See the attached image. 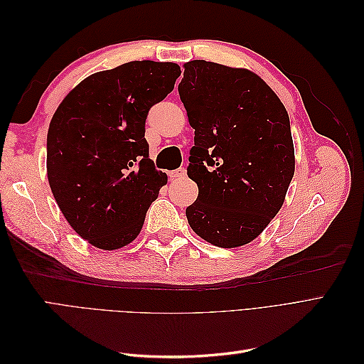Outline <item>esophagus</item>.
Masks as SVG:
<instances>
[{
    "instance_id": "esophagus-1",
    "label": "esophagus",
    "mask_w": 364,
    "mask_h": 364,
    "mask_svg": "<svg viewBox=\"0 0 364 364\" xmlns=\"http://www.w3.org/2000/svg\"><path fill=\"white\" fill-rule=\"evenodd\" d=\"M168 176L171 179H182L185 176V168H178V170H173L168 173Z\"/></svg>"
}]
</instances>
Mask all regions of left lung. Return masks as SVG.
Masks as SVG:
<instances>
[{
    "label": "left lung",
    "instance_id": "1",
    "mask_svg": "<svg viewBox=\"0 0 364 364\" xmlns=\"http://www.w3.org/2000/svg\"><path fill=\"white\" fill-rule=\"evenodd\" d=\"M179 95L194 129L186 208L194 232L218 247L255 240L281 209L294 174L290 118L259 75L206 60L183 65Z\"/></svg>",
    "mask_w": 364,
    "mask_h": 364
}]
</instances>
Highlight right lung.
Wrapping results in <instances>:
<instances>
[{"mask_svg":"<svg viewBox=\"0 0 364 364\" xmlns=\"http://www.w3.org/2000/svg\"><path fill=\"white\" fill-rule=\"evenodd\" d=\"M179 75L173 62H127L86 77L51 118L50 188L71 228L98 249L132 243L167 183L149 158L146 118Z\"/></svg>","mask_w":364,"mask_h":364,"instance_id":"obj_1","label":"right lung"}]
</instances>
